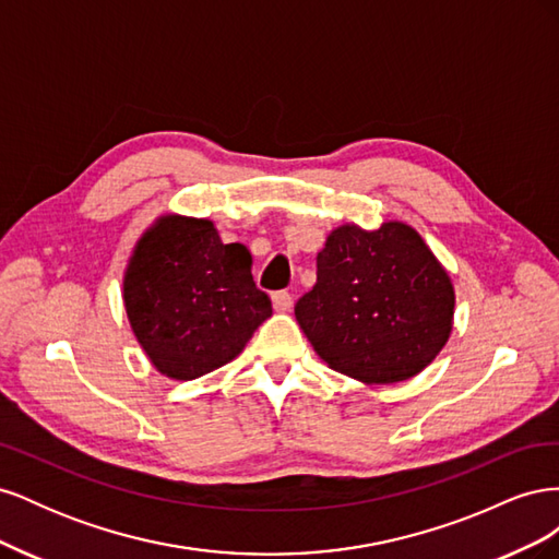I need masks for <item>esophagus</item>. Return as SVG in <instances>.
Wrapping results in <instances>:
<instances>
[{
  "label": "esophagus",
  "instance_id": "obj_1",
  "mask_svg": "<svg viewBox=\"0 0 559 559\" xmlns=\"http://www.w3.org/2000/svg\"><path fill=\"white\" fill-rule=\"evenodd\" d=\"M273 308L277 312H289L294 308V296L289 292H277L273 294Z\"/></svg>",
  "mask_w": 559,
  "mask_h": 559
}]
</instances>
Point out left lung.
<instances>
[{"instance_id": "1", "label": "left lung", "mask_w": 559, "mask_h": 559, "mask_svg": "<svg viewBox=\"0 0 559 559\" xmlns=\"http://www.w3.org/2000/svg\"><path fill=\"white\" fill-rule=\"evenodd\" d=\"M294 312L329 368L364 384H394L445 347L454 286L413 226L343 224L317 253V284Z\"/></svg>"}]
</instances>
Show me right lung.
I'll list each match as a JSON object with an SVG mask.
<instances>
[{
	"instance_id": "right-lung-1",
	"label": "right lung",
	"mask_w": 559,
	"mask_h": 559,
	"mask_svg": "<svg viewBox=\"0 0 559 559\" xmlns=\"http://www.w3.org/2000/svg\"><path fill=\"white\" fill-rule=\"evenodd\" d=\"M123 306L148 361L170 380H195L233 361L273 314L251 277L245 245H224L210 218L160 214L134 245Z\"/></svg>"
}]
</instances>
